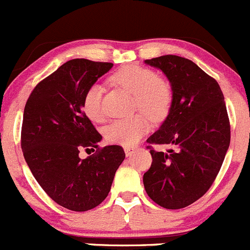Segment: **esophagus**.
<instances>
[{"instance_id":"esophagus-1","label":"esophagus","mask_w":250,"mask_h":250,"mask_svg":"<svg viewBox=\"0 0 250 250\" xmlns=\"http://www.w3.org/2000/svg\"><path fill=\"white\" fill-rule=\"evenodd\" d=\"M125 154L127 155V157H130L131 154H132L133 152H135L136 150V148H131V147H125Z\"/></svg>"}]
</instances>
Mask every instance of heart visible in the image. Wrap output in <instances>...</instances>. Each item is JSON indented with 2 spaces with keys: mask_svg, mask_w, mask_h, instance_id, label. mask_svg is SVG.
Masks as SVG:
<instances>
[{
  "mask_svg": "<svg viewBox=\"0 0 250 250\" xmlns=\"http://www.w3.org/2000/svg\"><path fill=\"white\" fill-rule=\"evenodd\" d=\"M110 81L132 93L135 107L154 122L164 119L171 108L172 91L169 83L150 69L124 66L110 76ZM102 96L103 87L100 83L91 85L83 93V112L91 122L98 123L103 119ZM145 116L137 113L110 123L104 130L108 142L124 147L136 145L149 128Z\"/></svg>",
  "mask_w": 250,
  "mask_h": 250,
  "instance_id": "b5f03b06",
  "label": "heart"
}]
</instances>
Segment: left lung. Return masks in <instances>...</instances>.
Returning <instances> with one entry per match:
<instances>
[{"label":"left lung","instance_id":"1","mask_svg":"<svg viewBox=\"0 0 250 250\" xmlns=\"http://www.w3.org/2000/svg\"><path fill=\"white\" fill-rule=\"evenodd\" d=\"M160 69L172 91L171 108L149 145H171L157 152L148 146L153 162L143 185L153 202L165 209H181L207 193L220 171L231 140L229 120L219 83L184 57L146 59Z\"/></svg>","mask_w":250,"mask_h":250}]
</instances>
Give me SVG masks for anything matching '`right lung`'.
<instances>
[{
    "label": "right lung",
    "mask_w": 250,
    "mask_h": 250,
    "mask_svg": "<svg viewBox=\"0 0 250 250\" xmlns=\"http://www.w3.org/2000/svg\"><path fill=\"white\" fill-rule=\"evenodd\" d=\"M112 63L71 59L40 81L26 101L21 149L29 169L57 204L73 211L100 206L125 159L120 146L98 147L102 136L83 112L85 91ZM98 149L81 160V149Z\"/></svg>",
    "instance_id": "1"
}]
</instances>
